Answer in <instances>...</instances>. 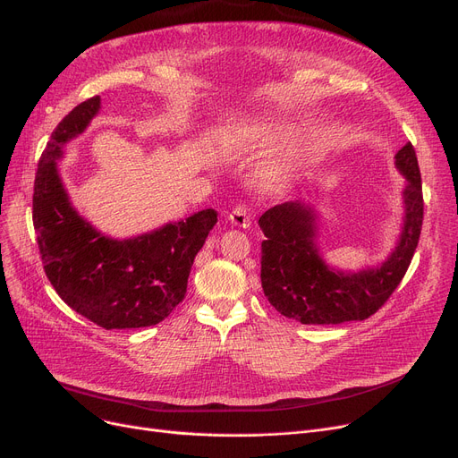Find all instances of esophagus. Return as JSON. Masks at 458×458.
Instances as JSON below:
<instances>
[{
	"label": "esophagus",
	"instance_id": "34e87169",
	"mask_svg": "<svg viewBox=\"0 0 458 458\" xmlns=\"http://www.w3.org/2000/svg\"><path fill=\"white\" fill-rule=\"evenodd\" d=\"M228 219L232 221V225L235 226H243V228H249L250 226V209L247 204H237L230 215Z\"/></svg>",
	"mask_w": 458,
	"mask_h": 458
}]
</instances>
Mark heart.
<instances>
[{
    "instance_id": "1",
    "label": "heart",
    "mask_w": 458,
    "mask_h": 458,
    "mask_svg": "<svg viewBox=\"0 0 458 458\" xmlns=\"http://www.w3.org/2000/svg\"><path fill=\"white\" fill-rule=\"evenodd\" d=\"M287 137V128L278 126V124H250L247 128H239L233 135L232 140L239 144H259V147H266V144H275L282 139ZM290 174V165L287 163H275L269 168H266L263 173V180L266 183H278L285 180V176Z\"/></svg>"
}]
</instances>
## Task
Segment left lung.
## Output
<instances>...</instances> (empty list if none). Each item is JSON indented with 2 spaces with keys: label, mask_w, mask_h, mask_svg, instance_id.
Segmentation results:
<instances>
[{
  "label": "left lung",
  "mask_w": 458,
  "mask_h": 458,
  "mask_svg": "<svg viewBox=\"0 0 458 458\" xmlns=\"http://www.w3.org/2000/svg\"><path fill=\"white\" fill-rule=\"evenodd\" d=\"M406 178L404 228L386 263L377 269L344 275L330 271L318 254L314 213L299 202H285L259 216L261 287L267 301L287 319L302 325L364 321L397 290L416 252L423 225L421 174L412 142L395 156Z\"/></svg>",
  "instance_id": "obj_1"
}]
</instances>
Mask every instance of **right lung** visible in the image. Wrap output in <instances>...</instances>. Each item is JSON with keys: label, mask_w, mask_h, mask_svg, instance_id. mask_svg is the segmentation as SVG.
Wrapping results in <instances>:
<instances>
[{"label": "right lung", "mask_w": 458, "mask_h": 458, "mask_svg": "<svg viewBox=\"0 0 458 458\" xmlns=\"http://www.w3.org/2000/svg\"><path fill=\"white\" fill-rule=\"evenodd\" d=\"M100 109V96L72 109L40 156L33 191V226L44 273L57 295L106 330L161 323L183 301L192 261L216 223L215 209L116 242L96 232L70 206L57 163L63 147Z\"/></svg>", "instance_id": "right-lung-1"}]
</instances>
